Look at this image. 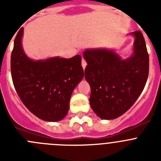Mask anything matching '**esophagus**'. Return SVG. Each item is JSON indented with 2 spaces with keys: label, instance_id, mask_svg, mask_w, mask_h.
Here are the masks:
<instances>
[{
  "label": "esophagus",
  "instance_id": "34e87169",
  "mask_svg": "<svg viewBox=\"0 0 161 161\" xmlns=\"http://www.w3.org/2000/svg\"><path fill=\"white\" fill-rule=\"evenodd\" d=\"M81 65H82V68H83L84 69H85V67H86V65H87V64H86V62H85V60L83 59V58H82V63H81Z\"/></svg>",
  "mask_w": 161,
  "mask_h": 161
}]
</instances>
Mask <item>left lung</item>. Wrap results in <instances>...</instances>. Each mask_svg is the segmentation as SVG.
<instances>
[{"label":"left lung","instance_id":"obj_1","mask_svg":"<svg viewBox=\"0 0 161 161\" xmlns=\"http://www.w3.org/2000/svg\"><path fill=\"white\" fill-rule=\"evenodd\" d=\"M135 37L133 53L123 59L114 50L86 49L85 76L91 88L89 103L102 119H114L126 113L143 92L149 70V57L140 31Z\"/></svg>","mask_w":161,"mask_h":161}]
</instances>
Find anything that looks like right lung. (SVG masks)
Returning <instances> with one entry per match:
<instances>
[{
	"instance_id": "add662e5",
	"label": "right lung",
	"mask_w": 161,
	"mask_h": 161,
	"mask_svg": "<svg viewBox=\"0 0 161 161\" xmlns=\"http://www.w3.org/2000/svg\"><path fill=\"white\" fill-rule=\"evenodd\" d=\"M23 30L17 34L11 54L14 88L24 105L38 119L62 120L68 112L74 89L84 77L81 56L33 60L22 48Z\"/></svg>"
}]
</instances>
